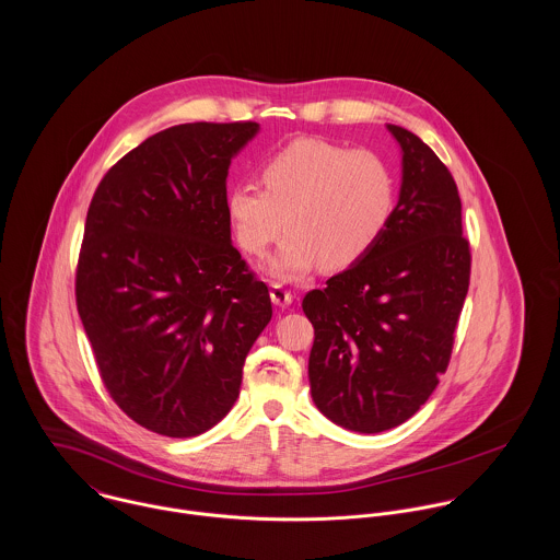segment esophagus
Segmentation results:
<instances>
[{"mask_svg": "<svg viewBox=\"0 0 560 560\" xmlns=\"http://www.w3.org/2000/svg\"><path fill=\"white\" fill-rule=\"evenodd\" d=\"M269 295H271V302H273L276 306L287 308V306H291V304H293V293H291L289 289H284L282 284H271Z\"/></svg>", "mask_w": 560, "mask_h": 560, "instance_id": "obj_1", "label": "esophagus"}]
</instances>
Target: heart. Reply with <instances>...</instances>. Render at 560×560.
Wrapping results in <instances>:
<instances>
[{
	"label": "heart",
	"instance_id": "b5f03b06",
	"mask_svg": "<svg viewBox=\"0 0 560 560\" xmlns=\"http://www.w3.org/2000/svg\"><path fill=\"white\" fill-rule=\"evenodd\" d=\"M258 176L262 189L235 183L226 191V215L252 256L291 229L271 262L280 280H298L320 260L327 269L362 260L395 215V170L369 149L298 138L260 161Z\"/></svg>",
	"mask_w": 560,
	"mask_h": 560
}]
</instances>
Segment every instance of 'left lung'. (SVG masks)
Segmentation results:
<instances>
[{
  "label": "left lung",
  "mask_w": 560,
  "mask_h": 560,
  "mask_svg": "<svg viewBox=\"0 0 560 560\" xmlns=\"http://www.w3.org/2000/svg\"><path fill=\"white\" fill-rule=\"evenodd\" d=\"M388 129L402 149L390 226L302 302L315 327L313 400L358 433L399 427L431 397L451 362L472 267L451 170L411 131Z\"/></svg>",
  "instance_id": "8db88e82"
}]
</instances>
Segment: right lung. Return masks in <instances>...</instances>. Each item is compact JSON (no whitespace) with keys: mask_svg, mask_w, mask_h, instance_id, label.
Here are the masks:
<instances>
[{"mask_svg":"<svg viewBox=\"0 0 560 560\" xmlns=\"http://www.w3.org/2000/svg\"><path fill=\"white\" fill-rule=\"evenodd\" d=\"M256 131L252 120L160 131L105 172L88 207L75 302L101 382L165 438L200 435L231 411L271 320L226 215L231 160Z\"/></svg>","mask_w":560,"mask_h":560,"instance_id":"add662e5","label":"right lung"}]
</instances>
